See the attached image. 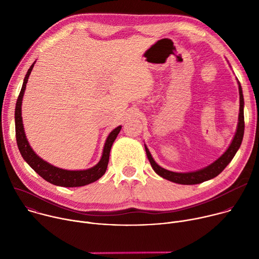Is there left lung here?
<instances>
[{"label": "left lung", "instance_id": "left-lung-1", "mask_svg": "<svg viewBox=\"0 0 259 259\" xmlns=\"http://www.w3.org/2000/svg\"><path fill=\"white\" fill-rule=\"evenodd\" d=\"M239 85V94H240V113H239V122H238V127L236 134L233 138V141L231 142L229 149L225 152V154L218 158L215 162H213L211 165L194 171V172H187V173H178V172H172L169 170H166L159 166L155 160L153 159L149 149L144 145L145 147V152L147 159H149L153 169L155 172L160 175L161 177L170 180L175 183L179 184H198L201 182H204L206 180L212 179L216 177L219 173L224 171V169L230 164V162L233 160L235 157L236 153L240 149L243 136H244V128H245V122H244V97H243V91L240 82L238 81Z\"/></svg>", "mask_w": 259, "mask_h": 259}]
</instances>
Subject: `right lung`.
Returning <instances> with one entry per match:
<instances>
[{
	"instance_id": "obj_1",
	"label": "right lung",
	"mask_w": 259,
	"mask_h": 259,
	"mask_svg": "<svg viewBox=\"0 0 259 259\" xmlns=\"http://www.w3.org/2000/svg\"><path fill=\"white\" fill-rule=\"evenodd\" d=\"M35 61L30 65L28 68L25 78L23 80L22 88L20 90L19 96L17 98L16 107H15V132H16V141L19 152L24 159V161L36 172L42 178H44L46 181L54 184V186L63 187V188H77V187H83L86 184L92 183L99 179L106 171L108 159H109V153L112 145L117 138L118 134L121 131L122 126H119L115 128L112 132H110L105 140L103 152L100 161L92 168H89L87 170H64L61 168H57L48 162L41 159L38 155H36L30 145L28 144V141L26 139L24 128L22 124V117H21V104H22V97L24 94V90L26 87V83L28 80V77L32 70V67L34 65Z\"/></svg>"
}]
</instances>
